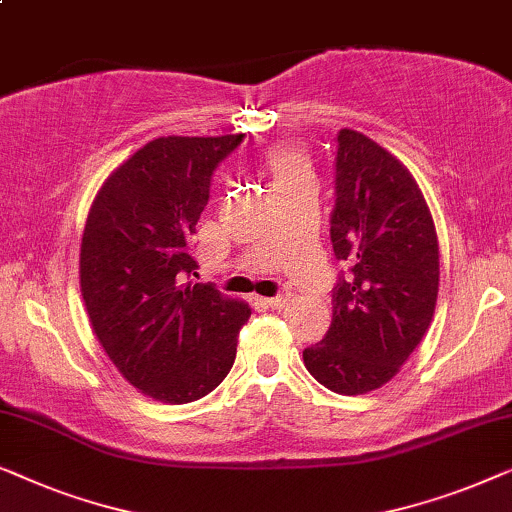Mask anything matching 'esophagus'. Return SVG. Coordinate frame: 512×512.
I'll use <instances>...</instances> for the list:
<instances>
[{"label": "esophagus", "mask_w": 512, "mask_h": 512, "mask_svg": "<svg viewBox=\"0 0 512 512\" xmlns=\"http://www.w3.org/2000/svg\"><path fill=\"white\" fill-rule=\"evenodd\" d=\"M290 299H292L290 292H280V294H276V297L266 299V306H271V308H283Z\"/></svg>", "instance_id": "obj_1"}]
</instances>
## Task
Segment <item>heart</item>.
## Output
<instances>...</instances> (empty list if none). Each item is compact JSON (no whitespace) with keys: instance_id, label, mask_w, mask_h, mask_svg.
<instances>
[{"instance_id":"heart-1","label":"heart","mask_w":512,"mask_h":512,"mask_svg":"<svg viewBox=\"0 0 512 512\" xmlns=\"http://www.w3.org/2000/svg\"><path fill=\"white\" fill-rule=\"evenodd\" d=\"M266 169H269L271 174L273 190H276V187L304 181V178H313L311 164H308L306 155L301 153L299 148L290 146V143H283V146L269 150V155H266Z\"/></svg>"}]
</instances>
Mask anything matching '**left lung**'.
<instances>
[{
  "label": "left lung",
  "instance_id": "8db88e82",
  "mask_svg": "<svg viewBox=\"0 0 512 512\" xmlns=\"http://www.w3.org/2000/svg\"><path fill=\"white\" fill-rule=\"evenodd\" d=\"M331 246L348 264L331 327L304 350L311 376L336 394H366L397 376L427 334L438 297V239L415 178L376 141L338 132Z\"/></svg>",
  "mask_w": 512,
  "mask_h": 512
}]
</instances>
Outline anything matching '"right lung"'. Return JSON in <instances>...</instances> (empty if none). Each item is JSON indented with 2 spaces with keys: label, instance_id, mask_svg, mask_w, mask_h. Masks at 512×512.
Returning <instances> with one entry per match:
<instances>
[{
  "label": "right lung",
  "instance_id": "right-lung-1",
  "mask_svg": "<svg viewBox=\"0 0 512 512\" xmlns=\"http://www.w3.org/2000/svg\"><path fill=\"white\" fill-rule=\"evenodd\" d=\"M243 141L160 136L106 178L81 241V294L115 369L146 397L190 403L232 369L246 301L187 280L190 241L218 164Z\"/></svg>",
  "mask_w": 512,
  "mask_h": 512
}]
</instances>
